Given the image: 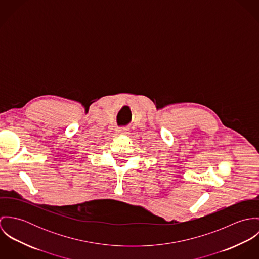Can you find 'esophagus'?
<instances>
[{
    "label": "esophagus",
    "instance_id": "obj_1",
    "mask_svg": "<svg viewBox=\"0 0 259 259\" xmlns=\"http://www.w3.org/2000/svg\"><path fill=\"white\" fill-rule=\"evenodd\" d=\"M117 133H118V134L127 135V134H128V128H127V127H118V128H117Z\"/></svg>",
    "mask_w": 259,
    "mask_h": 259
}]
</instances>
